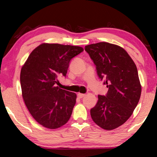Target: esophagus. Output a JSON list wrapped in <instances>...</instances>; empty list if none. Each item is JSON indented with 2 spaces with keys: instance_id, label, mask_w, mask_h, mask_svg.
<instances>
[{
  "instance_id": "esophagus-1",
  "label": "esophagus",
  "mask_w": 157,
  "mask_h": 157,
  "mask_svg": "<svg viewBox=\"0 0 157 157\" xmlns=\"http://www.w3.org/2000/svg\"><path fill=\"white\" fill-rule=\"evenodd\" d=\"M85 94H80V93H79V94H78V98H84V96H85Z\"/></svg>"
}]
</instances>
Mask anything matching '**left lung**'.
Segmentation results:
<instances>
[{"instance_id": "1", "label": "left lung", "mask_w": 157, "mask_h": 157, "mask_svg": "<svg viewBox=\"0 0 157 157\" xmlns=\"http://www.w3.org/2000/svg\"><path fill=\"white\" fill-rule=\"evenodd\" d=\"M96 66L100 80L109 89L105 95H98L97 104L90 112L101 128L112 130L132 116L141 94L136 66L123 48L107 42L85 46Z\"/></svg>"}]
</instances>
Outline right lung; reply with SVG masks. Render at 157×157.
Here are the masks:
<instances>
[{
  "mask_svg": "<svg viewBox=\"0 0 157 157\" xmlns=\"http://www.w3.org/2000/svg\"><path fill=\"white\" fill-rule=\"evenodd\" d=\"M83 51L79 46L42 44L21 68L23 98L32 116L42 126L59 128L71 118L77 95L57 86L58 78L66 77L71 60Z\"/></svg>",
  "mask_w": 157,
  "mask_h": 157,
  "instance_id": "1",
  "label": "right lung"
}]
</instances>
